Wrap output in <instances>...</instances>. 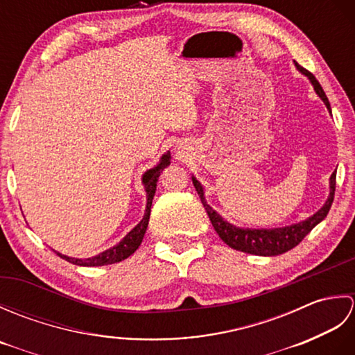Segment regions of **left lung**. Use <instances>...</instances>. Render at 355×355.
Masks as SVG:
<instances>
[{
  "label": "left lung",
  "instance_id": "8db88e82",
  "mask_svg": "<svg viewBox=\"0 0 355 355\" xmlns=\"http://www.w3.org/2000/svg\"><path fill=\"white\" fill-rule=\"evenodd\" d=\"M294 65L296 69L305 74V76L310 79L311 85L314 88L315 94H318L320 99L325 103L327 110L331 112V107L328 102V97L323 92L320 84L318 82L310 71H306L304 67H300L296 61H294ZM192 183L197 189L202 206H205L206 212L210 218V223H212L215 232L220 235V238L224 241L229 247L235 248L238 252H244V253H250V254H258V256H276V254H282L285 252L291 250L293 247H296L300 241H302L308 233H310L315 225H318L320 221H323L327 218L331 205H333L334 200V192H336V172H333V175L329 177V195L318 212L311 215L306 220L291 224V225H285V227H276V229H248V227H236V225L230 224L229 221H225L224 218L214 210L207 205L206 197H205V187L198 182L197 178L192 175Z\"/></svg>",
  "mask_w": 355,
  "mask_h": 355
}]
</instances>
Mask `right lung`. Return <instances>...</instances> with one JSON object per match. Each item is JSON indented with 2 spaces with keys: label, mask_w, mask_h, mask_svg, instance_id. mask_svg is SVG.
I'll use <instances>...</instances> for the list:
<instances>
[{
  "label": "right lung",
  "mask_w": 355,
  "mask_h": 355,
  "mask_svg": "<svg viewBox=\"0 0 355 355\" xmlns=\"http://www.w3.org/2000/svg\"><path fill=\"white\" fill-rule=\"evenodd\" d=\"M171 164V153H164L154 168L148 169L145 173L141 175V184L145 187L146 192V209H145V215H143L141 221L135 225V227L128 233V235L120 241L119 244L114 247L108 248L99 254L92 256V258H70V256L62 254L56 252L58 256H61L62 259L69 261L74 266H80V267H102V266H110V263H116L126 259L128 256H131L135 250H137L139 245L141 244L143 236H145L146 229H148V223H149V215H150V206H153V200L155 195L157 189V182L158 177L164 168H168Z\"/></svg>",
  "instance_id": "right-lung-1"
}]
</instances>
